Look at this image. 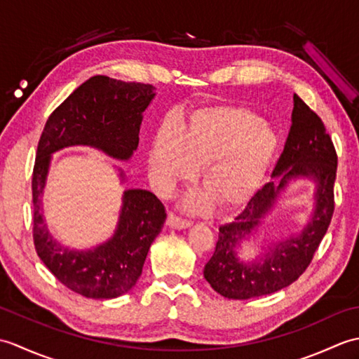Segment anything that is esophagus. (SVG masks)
I'll return each mask as SVG.
<instances>
[{"label": "esophagus", "mask_w": 359, "mask_h": 359, "mask_svg": "<svg viewBox=\"0 0 359 359\" xmlns=\"http://www.w3.org/2000/svg\"><path fill=\"white\" fill-rule=\"evenodd\" d=\"M166 224H168V226L175 228V230H184V228L191 226V222H189V220L175 216V215H172V212H170V216H168Z\"/></svg>", "instance_id": "esophagus-1"}]
</instances>
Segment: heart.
<instances>
[{
	"mask_svg": "<svg viewBox=\"0 0 359 359\" xmlns=\"http://www.w3.org/2000/svg\"><path fill=\"white\" fill-rule=\"evenodd\" d=\"M279 148L278 134L256 112L238 104L203 106L184 126L162 125L149 151V170L160 187L193 179L203 166L208 193L187 201L189 210H205L215 199L225 210L247 203L269 174Z\"/></svg>",
	"mask_w": 359,
	"mask_h": 359,
	"instance_id": "1",
	"label": "heart"
}]
</instances>
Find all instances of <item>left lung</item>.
Returning <instances> with one entry per match:
<instances>
[{"mask_svg": "<svg viewBox=\"0 0 359 359\" xmlns=\"http://www.w3.org/2000/svg\"><path fill=\"white\" fill-rule=\"evenodd\" d=\"M337 166V151L323 120L294 94L292 126L273 180L251 197L233 222L219 226L216 250L203 269L215 292L228 299H250L285 288L306 271L333 216ZM297 178H311L317 185L309 224L297 236L273 243L261 258L242 262L237 247L260 226L289 182Z\"/></svg>", "mask_w": 359, "mask_h": 359, "instance_id": "1", "label": "left lung"}]
</instances>
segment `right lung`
Masks as SVG:
<instances>
[{
    "label": "right lung",
    "mask_w": 359,
    "mask_h": 359,
    "mask_svg": "<svg viewBox=\"0 0 359 359\" xmlns=\"http://www.w3.org/2000/svg\"><path fill=\"white\" fill-rule=\"evenodd\" d=\"M154 86L95 75L53 111L38 142L32 174L34 243L43 264L63 285L93 299L128 293L140 278L151 243L162 231L163 203L147 189H126L112 238L90 250H71L53 239L43 216L50 157L67 147H93L129 160L139 147L142 114ZM120 177L125 174L120 170Z\"/></svg>",
    "instance_id": "add662e5"
}]
</instances>
